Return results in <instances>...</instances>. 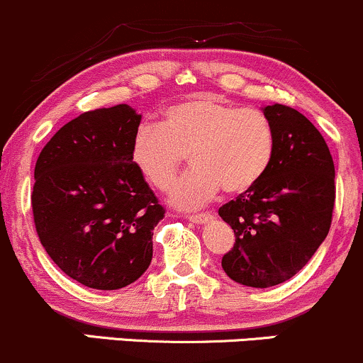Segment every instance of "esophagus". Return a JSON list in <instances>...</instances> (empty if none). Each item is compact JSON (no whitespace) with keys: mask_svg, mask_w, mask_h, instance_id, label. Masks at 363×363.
I'll return each mask as SVG.
<instances>
[{"mask_svg":"<svg viewBox=\"0 0 363 363\" xmlns=\"http://www.w3.org/2000/svg\"><path fill=\"white\" fill-rule=\"evenodd\" d=\"M189 222H193V224H205V222H208V220H212L213 218V215L212 213H193V215H189Z\"/></svg>","mask_w":363,"mask_h":363,"instance_id":"34e87169","label":"esophagus"}]
</instances>
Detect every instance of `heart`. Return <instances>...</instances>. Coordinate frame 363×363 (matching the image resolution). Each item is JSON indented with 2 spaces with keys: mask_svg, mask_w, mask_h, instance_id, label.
Wrapping results in <instances>:
<instances>
[{
  "mask_svg": "<svg viewBox=\"0 0 363 363\" xmlns=\"http://www.w3.org/2000/svg\"><path fill=\"white\" fill-rule=\"evenodd\" d=\"M274 150L276 129L265 111L198 93L167 106L160 125H139L130 160L151 186L165 191L189 153L194 167L172 186L170 200L193 210L222 188L230 194L253 188L269 169Z\"/></svg>",
  "mask_w": 363,
  "mask_h": 363,
  "instance_id": "obj_1",
  "label": "heart"
}]
</instances>
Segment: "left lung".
Returning <instances> with one entry per match:
<instances>
[{
  "label": "left lung",
  "mask_w": 363,
  "mask_h": 363,
  "mask_svg": "<svg viewBox=\"0 0 363 363\" xmlns=\"http://www.w3.org/2000/svg\"><path fill=\"white\" fill-rule=\"evenodd\" d=\"M276 150L264 177L218 208L236 242L222 257L233 281L270 288L291 279L317 252L333 222L334 162L324 138L303 113L265 106Z\"/></svg>",
  "instance_id": "obj_1"
}]
</instances>
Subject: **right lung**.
<instances>
[{
  "instance_id": "right-lung-1",
  "label": "right lung",
  "mask_w": 363,
  "mask_h": 363,
  "mask_svg": "<svg viewBox=\"0 0 363 363\" xmlns=\"http://www.w3.org/2000/svg\"><path fill=\"white\" fill-rule=\"evenodd\" d=\"M139 122L129 105L84 111L35 162V233L51 260L87 288H125L151 264L165 208L130 160Z\"/></svg>"
}]
</instances>
